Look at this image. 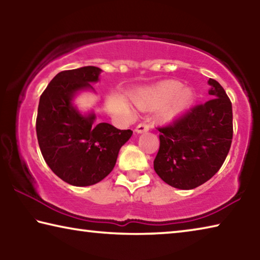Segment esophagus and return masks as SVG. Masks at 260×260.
I'll return each instance as SVG.
<instances>
[{
	"label": "esophagus",
	"instance_id": "1",
	"mask_svg": "<svg viewBox=\"0 0 260 260\" xmlns=\"http://www.w3.org/2000/svg\"><path fill=\"white\" fill-rule=\"evenodd\" d=\"M150 128V126H149L148 122H141L138 126H136V133H143V132H147Z\"/></svg>",
	"mask_w": 260,
	"mask_h": 260
}]
</instances>
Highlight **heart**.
<instances>
[{
	"label": "heart",
	"mask_w": 260,
	"mask_h": 260,
	"mask_svg": "<svg viewBox=\"0 0 260 260\" xmlns=\"http://www.w3.org/2000/svg\"><path fill=\"white\" fill-rule=\"evenodd\" d=\"M195 99L190 88H182V83L175 80H166L151 88L140 90L135 102L141 108L153 109L166 105L164 118L171 119L190 107Z\"/></svg>",
	"instance_id": "obj_1"
}]
</instances>
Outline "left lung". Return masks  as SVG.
<instances>
[{"label":"left lung","mask_w":260,"mask_h":260,"mask_svg":"<svg viewBox=\"0 0 260 260\" xmlns=\"http://www.w3.org/2000/svg\"><path fill=\"white\" fill-rule=\"evenodd\" d=\"M213 99L197 104L169 125L158 127L159 150L153 169L167 184L193 189L218 172L233 139L232 102L221 85L209 79Z\"/></svg>","instance_id":"obj_1"}]
</instances>
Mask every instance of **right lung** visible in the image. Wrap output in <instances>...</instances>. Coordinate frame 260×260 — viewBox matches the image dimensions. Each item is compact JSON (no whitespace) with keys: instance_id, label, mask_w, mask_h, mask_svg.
I'll use <instances>...</instances> for the list:
<instances>
[{"instance_id":"1","label":"right lung","mask_w":260,"mask_h":260,"mask_svg":"<svg viewBox=\"0 0 260 260\" xmlns=\"http://www.w3.org/2000/svg\"><path fill=\"white\" fill-rule=\"evenodd\" d=\"M101 69L85 67L61 71L43 91L38 108L37 135L48 166L72 186H91L113 170L118 152L133 134L100 122L95 114L81 116L73 95L99 80Z\"/></svg>"}]
</instances>
